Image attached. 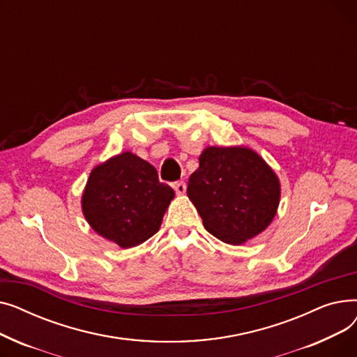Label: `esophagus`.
Returning <instances> with one entry per match:
<instances>
[{
    "label": "esophagus",
    "mask_w": 357,
    "mask_h": 357,
    "mask_svg": "<svg viewBox=\"0 0 357 357\" xmlns=\"http://www.w3.org/2000/svg\"><path fill=\"white\" fill-rule=\"evenodd\" d=\"M174 190H175V192H176L178 195H183L185 191H186L185 182H175V183H174Z\"/></svg>",
    "instance_id": "34e87169"
}]
</instances>
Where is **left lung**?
Returning <instances> with one entry per match:
<instances>
[{"instance_id": "obj_1", "label": "left lung", "mask_w": 357, "mask_h": 357, "mask_svg": "<svg viewBox=\"0 0 357 357\" xmlns=\"http://www.w3.org/2000/svg\"><path fill=\"white\" fill-rule=\"evenodd\" d=\"M205 230L238 246L265 231L273 221L280 182L273 169L246 146H208L186 190Z\"/></svg>"}]
</instances>
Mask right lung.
<instances>
[{"label": "right lung", "instance_id": "obj_1", "mask_svg": "<svg viewBox=\"0 0 357 357\" xmlns=\"http://www.w3.org/2000/svg\"><path fill=\"white\" fill-rule=\"evenodd\" d=\"M174 197L152 165L126 150L92 169L81 207L93 231L130 249L159 231Z\"/></svg>", "mask_w": 357, "mask_h": 357}]
</instances>
